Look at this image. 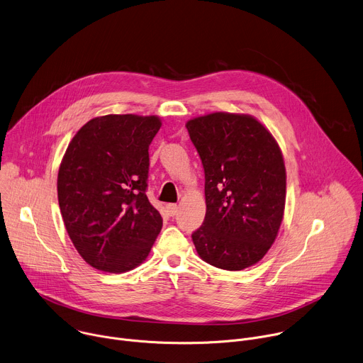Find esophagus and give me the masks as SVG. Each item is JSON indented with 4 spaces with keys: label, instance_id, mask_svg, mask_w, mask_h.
<instances>
[{
    "label": "esophagus",
    "instance_id": "esophagus-1",
    "mask_svg": "<svg viewBox=\"0 0 363 363\" xmlns=\"http://www.w3.org/2000/svg\"><path fill=\"white\" fill-rule=\"evenodd\" d=\"M166 208H167V213L170 214V216H176L177 214V211H179V207H177V204H167L166 206Z\"/></svg>",
    "mask_w": 363,
    "mask_h": 363
}]
</instances>
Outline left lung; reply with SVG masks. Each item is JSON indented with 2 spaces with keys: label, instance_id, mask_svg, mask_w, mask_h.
<instances>
[{
  "label": "left lung",
  "instance_id": "left-lung-1",
  "mask_svg": "<svg viewBox=\"0 0 363 363\" xmlns=\"http://www.w3.org/2000/svg\"><path fill=\"white\" fill-rule=\"evenodd\" d=\"M186 127L204 170L196 250L219 269L249 267L270 249L283 219L286 172L277 143L250 116L213 113Z\"/></svg>",
  "mask_w": 363,
  "mask_h": 363
}]
</instances>
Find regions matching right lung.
<instances>
[{
  "instance_id": "add662e5",
  "label": "right lung",
  "mask_w": 363,
  "mask_h": 363,
  "mask_svg": "<svg viewBox=\"0 0 363 363\" xmlns=\"http://www.w3.org/2000/svg\"><path fill=\"white\" fill-rule=\"evenodd\" d=\"M155 116L108 114L86 123L58 170V204L67 233L93 267L123 273L138 266L162 230L147 199Z\"/></svg>"
}]
</instances>
